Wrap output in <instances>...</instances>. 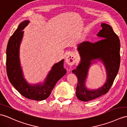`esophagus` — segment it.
I'll use <instances>...</instances> for the list:
<instances>
[{"label": "esophagus", "instance_id": "obj_1", "mask_svg": "<svg viewBox=\"0 0 127 127\" xmlns=\"http://www.w3.org/2000/svg\"><path fill=\"white\" fill-rule=\"evenodd\" d=\"M76 57L74 53H70L67 55L66 58V63L69 66H72L75 63L76 61Z\"/></svg>", "mask_w": 127, "mask_h": 127}]
</instances>
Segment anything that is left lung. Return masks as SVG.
<instances>
[{
  "label": "left lung",
  "instance_id": "obj_1",
  "mask_svg": "<svg viewBox=\"0 0 127 127\" xmlns=\"http://www.w3.org/2000/svg\"><path fill=\"white\" fill-rule=\"evenodd\" d=\"M102 29L97 35L101 39L94 43L83 41L78 46V50L81 57V62L76 69L72 70L78 78L76 95L82 101H89L108 92L112 86L120 64V39L112 27L106 24H101ZM100 59L106 68L107 79L102 87L96 90L89 91L85 88L84 83L91 61Z\"/></svg>",
  "mask_w": 127,
  "mask_h": 127
}]
</instances>
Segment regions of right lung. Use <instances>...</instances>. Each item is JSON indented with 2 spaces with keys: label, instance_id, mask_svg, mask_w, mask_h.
Here are the masks:
<instances>
[{
  "label": "right lung",
  "instance_id": "obj_1",
  "mask_svg": "<svg viewBox=\"0 0 127 127\" xmlns=\"http://www.w3.org/2000/svg\"><path fill=\"white\" fill-rule=\"evenodd\" d=\"M25 20L20 24L8 40L6 49V71L11 84L20 94L29 99L41 101L50 95L56 83L66 73L64 67V60L55 64L48 74L43 85H30L24 78L19 57V46L23 36L22 30L29 24Z\"/></svg>",
  "mask_w": 127,
  "mask_h": 127
}]
</instances>
